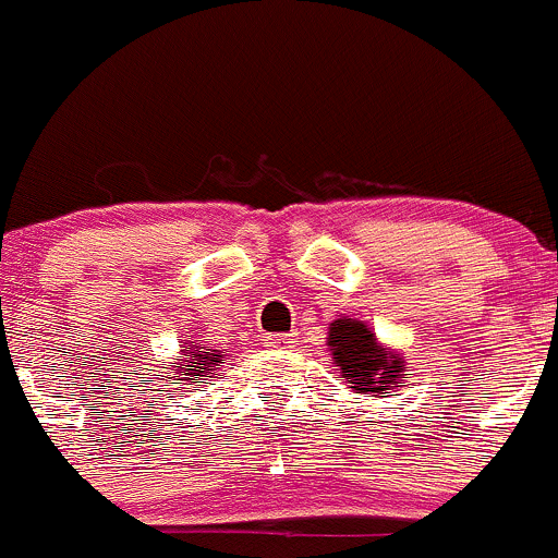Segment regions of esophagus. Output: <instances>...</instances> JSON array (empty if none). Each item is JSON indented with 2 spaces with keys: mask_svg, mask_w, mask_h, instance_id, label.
I'll list each match as a JSON object with an SVG mask.
<instances>
[{
  "mask_svg": "<svg viewBox=\"0 0 558 558\" xmlns=\"http://www.w3.org/2000/svg\"><path fill=\"white\" fill-rule=\"evenodd\" d=\"M291 343H296L294 332H289V335H269V345H291Z\"/></svg>",
  "mask_w": 558,
  "mask_h": 558,
  "instance_id": "34e87169",
  "label": "esophagus"
}]
</instances>
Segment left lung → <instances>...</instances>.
<instances>
[{"mask_svg": "<svg viewBox=\"0 0 558 558\" xmlns=\"http://www.w3.org/2000/svg\"><path fill=\"white\" fill-rule=\"evenodd\" d=\"M329 351L343 373L349 378L351 389L362 395L384 392L392 384L403 381L409 373L403 371V360L398 354H387L376 343V335L354 318H338L329 327Z\"/></svg>", "mask_w": 558, "mask_h": 558, "instance_id": "left-lung-1", "label": "left lung"}]
</instances>
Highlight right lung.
<instances>
[{"label": "right lung", "instance_id": "1", "mask_svg": "<svg viewBox=\"0 0 558 558\" xmlns=\"http://www.w3.org/2000/svg\"><path fill=\"white\" fill-rule=\"evenodd\" d=\"M226 354H218L215 349H209V345H196V349H185V365H171L177 367L174 371V381L171 384H185V381H204L207 384V378L218 376L215 371V365H218L220 360H223Z\"/></svg>", "mask_w": 558, "mask_h": 558}]
</instances>
